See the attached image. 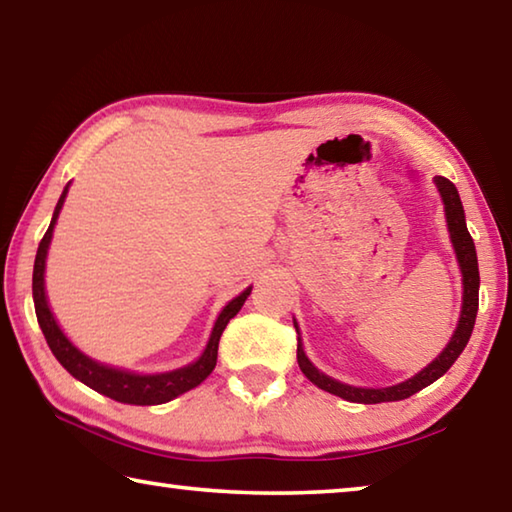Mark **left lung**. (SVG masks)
Returning a JSON list of instances; mask_svg holds the SVG:
<instances>
[{"label":"left lung","mask_w":512,"mask_h":512,"mask_svg":"<svg viewBox=\"0 0 512 512\" xmlns=\"http://www.w3.org/2000/svg\"><path fill=\"white\" fill-rule=\"evenodd\" d=\"M436 185L440 189V196H443L449 235H452L458 264H461V271H463V311H461V320H458V327L452 336V341H449V345L436 361H431L427 368L420 370L415 377L402 381V384L388 386V388H357V386L341 384V381L318 372L305 357V350H302L300 339H298V366L302 370V375H305L311 384H316L327 393L339 395L343 400L357 402V404L397 402V400H406V397L422 391L424 386L433 384L438 377H443L445 372L454 366V361L461 357V352L465 350V345L472 336L476 311H479V264H476V248L470 232H467L463 203L454 183H449V180L443 176H436Z\"/></svg>","instance_id":"obj_1"}]
</instances>
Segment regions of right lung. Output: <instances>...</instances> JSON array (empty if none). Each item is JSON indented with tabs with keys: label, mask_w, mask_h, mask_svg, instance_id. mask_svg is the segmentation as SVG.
Returning <instances> with one entry per match:
<instances>
[{
	"label": "right lung",
	"mask_w": 512,
	"mask_h": 512,
	"mask_svg": "<svg viewBox=\"0 0 512 512\" xmlns=\"http://www.w3.org/2000/svg\"><path fill=\"white\" fill-rule=\"evenodd\" d=\"M65 194H67V187L56 205L54 219H51L45 237L40 241L36 264H33V302H36V316H38L42 334H45L47 339V345L51 348V352H54V357L60 361V366H63L69 375L83 381L85 386L94 388V391L110 397V400H117L124 404H140V406L164 404L173 400V397L192 391V388L201 384V381L214 370L223 329L230 323V318H235L239 314V309L244 307L246 298L250 296V289H246L241 296H237L235 300L225 305L219 320H216L214 325L210 343H207L201 359L192 363V366L173 370V372H164V375H133V372H126V370L101 366V363L85 357V354H81L65 339V334L60 332L54 316H51L47 298H45V257L51 241V232H54V225L58 219V212L65 201Z\"/></svg>",
	"instance_id": "add662e5"
}]
</instances>
